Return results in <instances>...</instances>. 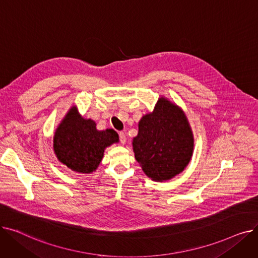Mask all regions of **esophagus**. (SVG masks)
<instances>
[{"mask_svg":"<svg viewBox=\"0 0 258 258\" xmlns=\"http://www.w3.org/2000/svg\"><path fill=\"white\" fill-rule=\"evenodd\" d=\"M119 137H120V141H121L122 144H124L126 142V136H125V134L123 132L119 133Z\"/></svg>","mask_w":258,"mask_h":258,"instance_id":"obj_1","label":"esophagus"}]
</instances>
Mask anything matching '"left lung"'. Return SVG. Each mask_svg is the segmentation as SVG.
<instances>
[{
	"label": "left lung",
	"instance_id": "left-lung-1",
	"mask_svg": "<svg viewBox=\"0 0 258 258\" xmlns=\"http://www.w3.org/2000/svg\"><path fill=\"white\" fill-rule=\"evenodd\" d=\"M133 151L143 172L156 182H165L181 173L194 154L195 138L182 108L161 96L154 111L139 121Z\"/></svg>",
	"mask_w": 258,
	"mask_h": 258
}]
</instances>
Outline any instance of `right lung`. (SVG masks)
I'll use <instances>...</instances> for the list:
<instances>
[{"mask_svg": "<svg viewBox=\"0 0 258 258\" xmlns=\"http://www.w3.org/2000/svg\"><path fill=\"white\" fill-rule=\"evenodd\" d=\"M118 142L113 128L98 131L96 122L84 118L73 105L54 133L53 150L60 163L72 171L92 173L98 168L105 148Z\"/></svg>", "mask_w": 258, "mask_h": 258, "instance_id": "add662e5", "label": "right lung"}]
</instances>
